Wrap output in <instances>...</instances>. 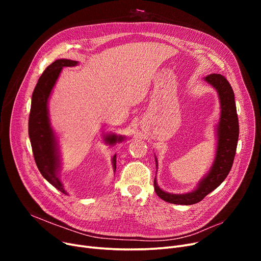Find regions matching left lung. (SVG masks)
I'll use <instances>...</instances> for the list:
<instances>
[{"instance_id": "left-lung-1", "label": "left lung", "mask_w": 261, "mask_h": 261, "mask_svg": "<svg viewBox=\"0 0 261 261\" xmlns=\"http://www.w3.org/2000/svg\"><path fill=\"white\" fill-rule=\"evenodd\" d=\"M204 80L217 91L221 109L220 117L215 129L217 146L214 163L208 172L199 181L195 189L186 194H171L164 191L159 187L155 177V193L162 200L168 203L191 205L200 202L225 180L234 162L239 136V123L234 91L226 78L220 74H211L205 77ZM155 164L158 169L156 158Z\"/></svg>"}]
</instances>
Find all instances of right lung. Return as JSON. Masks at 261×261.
<instances>
[{
  "instance_id": "right-lung-1",
  "label": "right lung",
  "mask_w": 261,
  "mask_h": 261,
  "mask_svg": "<svg viewBox=\"0 0 261 261\" xmlns=\"http://www.w3.org/2000/svg\"><path fill=\"white\" fill-rule=\"evenodd\" d=\"M78 61L70 59H58L49 64L40 76L33 92L32 106L29 120V134L37 167L44 179L56 187L61 193L67 195L60 181V151L57 136L50 126L48 99L56 81L64 66H76ZM125 136L114 133L106 134L103 141L108 145H115L122 142ZM113 170H116V154L112 158Z\"/></svg>"
}]
</instances>
